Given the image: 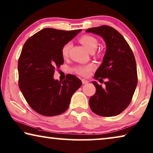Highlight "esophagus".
<instances>
[{
  "label": "esophagus",
  "mask_w": 153,
  "mask_h": 153,
  "mask_svg": "<svg viewBox=\"0 0 153 153\" xmlns=\"http://www.w3.org/2000/svg\"><path fill=\"white\" fill-rule=\"evenodd\" d=\"M82 84H85L88 83V81L86 80V79H82Z\"/></svg>",
  "instance_id": "1"
}]
</instances>
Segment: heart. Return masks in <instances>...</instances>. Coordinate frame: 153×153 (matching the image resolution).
<instances>
[{
    "label": "heart",
    "mask_w": 153,
    "mask_h": 153,
    "mask_svg": "<svg viewBox=\"0 0 153 153\" xmlns=\"http://www.w3.org/2000/svg\"><path fill=\"white\" fill-rule=\"evenodd\" d=\"M79 42L83 44L90 51H94L97 48L98 42L96 38L89 35H84L79 39ZM71 43L68 42L62 46L61 49V54L63 58H67L69 56V50L71 49ZM95 68V65L94 63H88L87 65H78L74 69V71L76 74L80 75L82 76L87 77L89 76L91 72Z\"/></svg>",
    "instance_id": "obj_1"
}]
</instances>
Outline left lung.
<instances>
[{"mask_svg": "<svg viewBox=\"0 0 153 153\" xmlns=\"http://www.w3.org/2000/svg\"><path fill=\"white\" fill-rule=\"evenodd\" d=\"M102 37L107 49L102 64L94 78L103 81L105 86L92 82L96 93L89 99L91 110L99 116L118 115L129 105L137 84V74L133 53L123 36L112 27L103 25L86 30Z\"/></svg>", "mask_w": 153, "mask_h": 153, "instance_id": "8db88e82", "label": "left lung"}]
</instances>
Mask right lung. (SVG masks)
<instances>
[{"label":"right lung","instance_id":"obj_1","mask_svg":"<svg viewBox=\"0 0 153 153\" xmlns=\"http://www.w3.org/2000/svg\"><path fill=\"white\" fill-rule=\"evenodd\" d=\"M82 30L44 28L29 37L18 60L19 87L30 108L46 116L59 115L69 108L82 81L69 74L62 82L53 78L63 64L61 49Z\"/></svg>","mask_w":153,"mask_h":153}]
</instances>
